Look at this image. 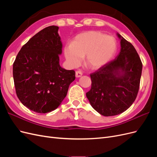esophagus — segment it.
<instances>
[{"label":"esophagus","mask_w":157,"mask_h":157,"mask_svg":"<svg viewBox=\"0 0 157 157\" xmlns=\"http://www.w3.org/2000/svg\"><path fill=\"white\" fill-rule=\"evenodd\" d=\"M82 75V73L80 71H76V72H75V76H76V77L79 78V77H81Z\"/></svg>","instance_id":"esophagus-1"}]
</instances>
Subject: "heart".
Masks as SVG:
<instances>
[{
  "instance_id": "b5f03b06",
  "label": "heart",
  "mask_w": 157,
  "mask_h": 157,
  "mask_svg": "<svg viewBox=\"0 0 157 157\" xmlns=\"http://www.w3.org/2000/svg\"><path fill=\"white\" fill-rule=\"evenodd\" d=\"M117 41L111 36L98 31H88L75 37L71 44L64 48V55L69 65L77 67L85 56L87 67L96 69L105 65L115 55Z\"/></svg>"
}]
</instances>
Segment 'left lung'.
Segmentation results:
<instances>
[{"label": "left lung", "instance_id": "8db88e82", "mask_svg": "<svg viewBox=\"0 0 157 157\" xmlns=\"http://www.w3.org/2000/svg\"><path fill=\"white\" fill-rule=\"evenodd\" d=\"M121 49L117 58L91 73V89L86 97L101 115L115 116L134 102L139 91L142 63L135 48L117 33Z\"/></svg>", "mask_w": 157, "mask_h": 157}]
</instances>
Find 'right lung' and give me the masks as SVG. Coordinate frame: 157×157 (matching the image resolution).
Instances as JSON below:
<instances>
[{"label":"right lung","mask_w":157,"mask_h":157,"mask_svg":"<svg viewBox=\"0 0 157 157\" xmlns=\"http://www.w3.org/2000/svg\"><path fill=\"white\" fill-rule=\"evenodd\" d=\"M58 26L47 27L22 46L13 64L17 96L23 105L38 113L58 107L75 79L74 70L59 65L62 43Z\"/></svg>","instance_id":"obj_1"}]
</instances>
